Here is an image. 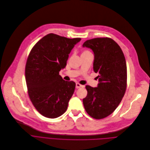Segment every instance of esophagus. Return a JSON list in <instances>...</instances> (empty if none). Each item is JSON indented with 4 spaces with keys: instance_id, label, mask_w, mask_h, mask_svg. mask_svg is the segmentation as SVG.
<instances>
[{
    "instance_id": "1",
    "label": "esophagus",
    "mask_w": 150,
    "mask_h": 150,
    "mask_svg": "<svg viewBox=\"0 0 150 150\" xmlns=\"http://www.w3.org/2000/svg\"><path fill=\"white\" fill-rule=\"evenodd\" d=\"M82 87H84V86L82 85L79 83H76V88H82Z\"/></svg>"
}]
</instances>
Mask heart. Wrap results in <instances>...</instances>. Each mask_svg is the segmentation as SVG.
Listing matches in <instances>:
<instances>
[{"mask_svg": "<svg viewBox=\"0 0 150 150\" xmlns=\"http://www.w3.org/2000/svg\"><path fill=\"white\" fill-rule=\"evenodd\" d=\"M88 52H90L88 51H84L82 54H86V53H88Z\"/></svg>", "mask_w": 150, "mask_h": 150, "instance_id": "heart-1", "label": "heart"}]
</instances>
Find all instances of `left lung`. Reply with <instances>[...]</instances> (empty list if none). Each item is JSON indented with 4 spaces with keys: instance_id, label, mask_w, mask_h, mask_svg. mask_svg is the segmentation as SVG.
Instances as JSON below:
<instances>
[{
    "instance_id": "8db88e82",
    "label": "left lung",
    "mask_w": 150,
    "mask_h": 150,
    "mask_svg": "<svg viewBox=\"0 0 150 150\" xmlns=\"http://www.w3.org/2000/svg\"><path fill=\"white\" fill-rule=\"evenodd\" d=\"M83 47L94 53L93 71L98 73L99 83L93 88L85 86L88 93L83 99L86 112L93 118L100 120L111 114L120 104L125 93L127 69L120 46L110 38L87 40Z\"/></svg>"
}]
</instances>
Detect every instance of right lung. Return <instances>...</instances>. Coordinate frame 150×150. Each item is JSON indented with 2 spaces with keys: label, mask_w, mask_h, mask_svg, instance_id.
<instances>
[{
  "label": "right lung",
  "mask_w": 150,
  "mask_h": 150,
  "mask_svg": "<svg viewBox=\"0 0 150 150\" xmlns=\"http://www.w3.org/2000/svg\"><path fill=\"white\" fill-rule=\"evenodd\" d=\"M80 38H67L49 33L32 47L25 67L28 93L36 110L43 116L55 118L67 110L75 83L59 75Z\"/></svg>",
  "instance_id": "right-lung-1"
}]
</instances>
